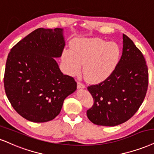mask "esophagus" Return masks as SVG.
<instances>
[{"label":"esophagus","mask_w":154,"mask_h":154,"mask_svg":"<svg viewBox=\"0 0 154 154\" xmlns=\"http://www.w3.org/2000/svg\"><path fill=\"white\" fill-rule=\"evenodd\" d=\"M77 87L79 89H83L85 88V85L83 84L81 82H78L77 83Z\"/></svg>","instance_id":"34e87169"}]
</instances>
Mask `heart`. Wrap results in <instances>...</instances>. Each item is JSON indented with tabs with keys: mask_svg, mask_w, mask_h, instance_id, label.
I'll list each match as a JSON object with an SVG mask.
<instances>
[{
	"mask_svg": "<svg viewBox=\"0 0 154 154\" xmlns=\"http://www.w3.org/2000/svg\"><path fill=\"white\" fill-rule=\"evenodd\" d=\"M120 56L121 51L116 43L94 38L74 40L71 50L63 51L62 59L68 73H79L83 64V73L86 81L98 83L113 73Z\"/></svg>",
	"mask_w": 154,
	"mask_h": 154,
	"instance_id": "1",
	"label": "heart"
}]
</instances>
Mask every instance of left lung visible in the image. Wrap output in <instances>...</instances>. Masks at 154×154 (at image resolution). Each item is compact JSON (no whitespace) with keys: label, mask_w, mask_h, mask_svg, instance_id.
Listing matches in <instances>:
<instances>
[{"label":"left lung","mask_w":154,"mask_h":154,"mask_svg":"<svg viewBox=\"0 0 154 154\" xmlns=\"http://www.w3.org/2000/svg\"><path fill=\"white\" fill-rule=\"evenodd\" d=\"M149 84L145 58L134 42L123 34V52L110 76L88 86L94 103L87 111L88 119L98 126H114L126 122L143 103Z\"/></svg>","instance_id":"left-lung-1"}]
</instances>
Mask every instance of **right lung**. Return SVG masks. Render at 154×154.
I'll list each match as a JSON object with an SVG mask.
<instances>
[{
	"instance_id": "1",
	"label": "right lung",
	"mask_w": 154,
	"mask_h": 154,
	"mask_svg": "<svg viewBox=\"0 0 154 154\" xmlns=\"http://www.w3.org/2000/svg\"><path fill=\"white\" fill-rule=\"evenodd\" d=\"M65 46L63 29L40 28L16 43L8 56L4 87L17 113L35 123L59 114L67 96L75 91L73 78L63 75L55 58Z\"/></svg>"
}]
</instances>
